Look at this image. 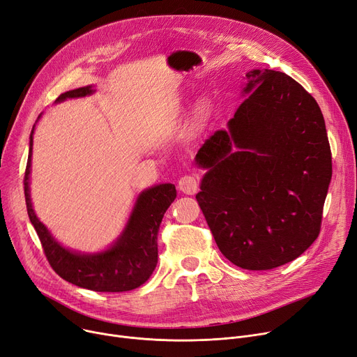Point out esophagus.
I'll list each match as a JSON object with an SVG mask.
<instances>
[{"mask_svg": "<svg viewBox=\"0 0 357 357\" xmlns=\"http://www.w3.org/2000/svg\"><path fill=\"white\" fill-rule=\"evenodd\" d=\"M178 188L185 195H195L199 190V180L196 176H183L178 180Z\"/></svg>", "mask_w": 357, "mask_h": 357, "instance_id": "obj_1", "label": "esophagus"}]
</instances>
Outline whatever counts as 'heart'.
I'll return each mask as SVG.
<instances>
[{
    "label": "heart",
    "instance_id": "obj_1",
    "mask_svg": "<svg viewBox=\"0 0 357 357\" xmlns=\"http://www.w3.org/2000/svg\"><path fill=\"white\" fill-rule=\"evenodd\" d=\"M206 118H207V111L202 109L200 111V121H206Z\"/></svg>",
    "mask_w": 357,
    "mask_h": 357
}]
</instances>
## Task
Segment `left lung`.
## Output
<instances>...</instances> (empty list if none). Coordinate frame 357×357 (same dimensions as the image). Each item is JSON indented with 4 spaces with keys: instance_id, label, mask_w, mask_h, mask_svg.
<instances>
[{
    "instance_id": "1",
    "label": "left lung",
    "mask_w": 357,
    "mask_h": 357,
    "mask_svg": "<svg viewBox=\"0 0 357 357\" xmlns=\"http://www.w3.org/2000/svg\"><path fill=\"white\" fill-rule=\"evenodd\" d=\"M246 98L196 154L206 170L199 206L220 252L265 271L298 258L317 239L331 180L319 103L282 72L246 73Z\"/></svg>"
}]
</instances>
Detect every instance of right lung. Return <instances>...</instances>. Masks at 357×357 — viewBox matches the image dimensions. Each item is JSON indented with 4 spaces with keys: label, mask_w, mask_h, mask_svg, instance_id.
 <instances>
[{
    "label": "right lung",
    "mask_w": 357,
    "mask_h": 357,
    "mask_svg": "<svg viewBox=\"0 0 357 357\" xmlns=\"http://www.w3.org/2000/svg\"><path fill=\"white\" fill-rule=\"evenodd\" d=\"M92 93H95L92 85L77 88L61 93L54 103L72 98H83ZM36 123L30 134L29 160L24 176V196L30 222L36 229L41 245H43L49 264L63 280L86 289L98 292H122L138 288L151 277L157 266L158 227L165 211L177 196L176 185L172 183H164L141 192L121 235L105 250L86 254L65 248L38 220L33 208L30 196V173Z\"/></svg>",
    "instance_id": "obj_1"
}]
</instances>
